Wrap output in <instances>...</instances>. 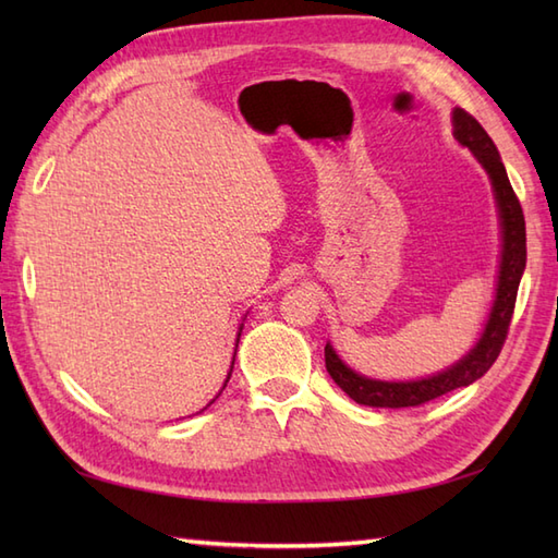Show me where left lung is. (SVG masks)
Returning a JSON list of instances; mask_svg holds the SVG:
<instances>
[{"label":"left lung","mask_w":558,"mask_h":558,"mask_svg":"<svg viewBox=\"0 0 558 558\" xmlns=\"http://www.w3.org/2000/svg\"><path fill=\"white\" fill-rule=\"evenodd\" d=\"M453 136L460 146L472 150V156L480 160V165L487 170L496 208H499L501 220V264H499V280H496V298L492 314L484 326V333L477 340L465 357L448 366L446 372H438L434 376L417 378V381H376V378H366L342 362L333 345H326V369L330 378L345 390V393L360 402V405L369 408H417L424 405L438 396H446L450 390L475 384L492 369V364L499 357V352L508 336V326H511L518 286L523 278L525 260H527V246H525V218L520 201L513 192L511 182H508L506 168L501 162L499 150H496L494 141L484 132L482 124L475 117L465 110H453Z\"/></svg>","instance_id":"left-lung-1"}]
</instances>
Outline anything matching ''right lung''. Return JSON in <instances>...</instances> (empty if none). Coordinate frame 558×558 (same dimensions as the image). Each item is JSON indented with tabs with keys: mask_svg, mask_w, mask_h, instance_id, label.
<instances>
[{
	"mask_svg": "<svg viewBox=\"0 0 558 558\" xmlns=\"http://www.w3.org/2000/svg\"><path fill=\"white\" fill-rule=\"evenodd\" d=\"M240 336H242V326H240ZM240 336H236V342H240ZM232 364H234V360H232ZM230 374H232V369H230ZM230 374H228V378H225V386H228V381H230ZM225 386H222V388H225ZM220 393H222V390H220ZM220 393H218V396H220ZM218 396H216V398H218ZM216 398H213L210 402H216ZM210 402H208V405H210ZM208 405H206V408H208ZM206 408H204V410H206ZM204 410H201V412H204Z\"/></svg>",
	"mask_w": 558,
	"mask_h": 558,
	"instance_id": "add662e5",
	"label": "right lung"
}]
</instances>
